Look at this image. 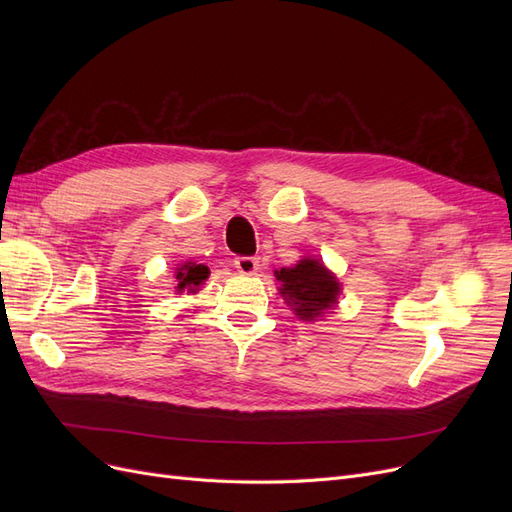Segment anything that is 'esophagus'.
<instances>
[{"mask_svg":"<svg viewBox=\"0 0 512 512\" xmlns=\"http://www.w3.org/2000/svg\"><path fill=\"white\" fill-rule=\"evenodd\" d=\"M235 269L241 273V275H254L260 265H258V258H252V256H237L235 258Z\"/></svg>","mask_w":512,"mask_h":512,"instance_id":"1","label":"esophagus"}]
</instances>
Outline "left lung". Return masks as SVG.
I'll return each mask as SVG.
<instances>
[{
  "label": "left lung",
  "mask_w": 512,
  "mask_h": 512,
  "mask_svg": "<svg viewBox=\"0 0 512 512\" xmlns=\"http://www.w3.org/2000/svg\"><path fill=\"white\" fill-rule=\"evenodd\" d=\"M275 277L280 282V294L301 320L322 318L337 305L342 292L337 277L318 258L303 256L294 267L275 271Z\"/></svg>",
  "instance_id": "left-lung-1"
}]
</instances>
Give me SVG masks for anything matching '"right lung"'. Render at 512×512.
I'll list each match as a JSON object with an SVG mask.
<instances>
[{"mask_svg": "<svg viewBox=\"0 0 512 512\" xmlns=\"http://www.w3.org/2000/svg\"><path fill=\"white\" fill-rule=\"evenodd\" d=\"M209 277V267L198 265V262H183L181 267H177L175 271V280L177 292H196L200 290V286L205 284V280Z\"/></svg>", "mask_w": 512, "mask_h": 512, "instance_id": "obj_1", "label": "right lung"}]
</instances>
